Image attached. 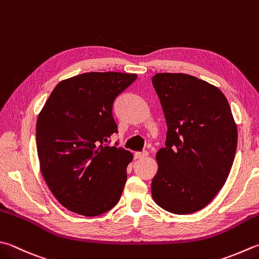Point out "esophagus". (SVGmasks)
<instances>
[{
    "label": "esophagus",
    "mask_w": 259,
    "mask_h": 259,
    "mask_svg": "<svg viewBox=\"0 0 259 259\" xmlns=\"http://www.w3.org/2000/svg\"><path fill=\"white\" fill-rule=\"evenodd\" d=\"M149 155V152L148 151H143V152H135V154H134V157H135V159H144V158H146Z\"/></svg>",
    "instance_id": "esophagus-1"
}]
</instances>
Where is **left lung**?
<instances>
[{
  "label": "left lung",
  "mask_w": 259,
  "mask_h": 259,
  "mask_svg": "<svg viewBox=\"0 0 259 259\" xmlns=\"http://www.w3.org/2000/svg\"><path fill=\"white\" fill-rule=\"evenodd\" d=\"M152 84L168 132L151 184L154 202L174 214L197 212L215 197L230 172L238 132L217 87L184 73H158Z\"/></svg>",
  "instance_id": "1"
}]
</instances>
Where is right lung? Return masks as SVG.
<instances>
[{
	"label": "right lung",
	"mask_w": 259,
	"mask_h": 259,
	"mask_svg": "<svg viewBox=\"0 0 259 259\" xmlns=\"http://www.w3.org/2000/svg\"><path fill=\"white\" fill-rule=\"evenodd\" d=\"M138 75L90 72L61 81L37 119L40 171L63 206L97 217L118 203L133 154L106 144L117 124L115 99Z\"/></svg>",
	"instance_id": "add662e5"
}]
</instances>
